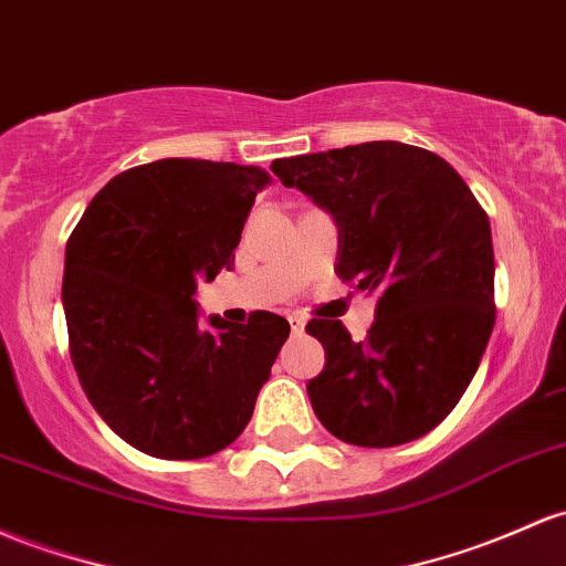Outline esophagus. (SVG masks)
Returning a JSON list of instances; mask_svg holds the SVG:
<instances>
[{"label": "esophagus", "mask_w": 566, "mask_h": 566, "mask_svg": "<svg viewBox=\"0 0 566 566\" xmlns=\"http://www.w3.org/2000/svg\"><path fill=\"white\" fill-rule=\"evenodd\" d=\"M287 319H290V327H293V333H295V335H301V333H303V327H306V319H303L301 314H290Z\"/></svg>", "instance_id": "obj_1"}]
</instances>
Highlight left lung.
<instances>
[{"label": "left lung", "instance_id": "left-lung-1", "mask_svg": "<svg viewBox=\"0 0 566 566\" xmlns=\"http://www.w3.org/2000/svg\"><path fill=\"white\" fill-rule=\"evenodd\" d=\"M338 226L335 273L378 295L368 338L312 319L325 370L306 384L316 419L344 443L387 449L446 419L494 327L489 217L440 155L402 142L273 160Z\"/></svg>", "mask_w": 566, "mask_h": 566}]
</instances>
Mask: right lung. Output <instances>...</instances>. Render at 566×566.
Masks as SVG:
<instances>
[{
	"label": "right lung",
	"instance_id": "right-lung-1",
	"mask_svg": "<svg viewBox=\"0 0 566 566\" xmlns=\"http://www.w3.org/2000/svg\"><path fill=\"white\" fill-rule=\"evenodd\" d=\"M258 166L164 158L117 174L80 217L64 258L70 354L98 416L142 454L203 459L250 424L290 322L198 325V279L231 269Z\"/></svg>",
	"mask_w": 566,
	"mask_h": 566
}]
</instances>
